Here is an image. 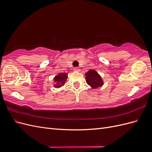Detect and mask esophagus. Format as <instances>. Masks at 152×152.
<instances>
[{"mask_svg":"<svg viewBox=\"0 0 152 152\" xmlns=\"http://www.w3.org/2000/svg\"><path fill=\"white\" fill-rule=\"evenodd\" d=\"M73 70H74L75 72H80V69L79 67H74L73 68Z\"/></svg>","mask_w":152,"mask_h":152,"instance_id":"1","label":"esophagus"}]
</instances>
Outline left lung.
<instances>
[{
	"mask_svg": "<svg viewBox=\"0 0 152 152\" xmlns=\"http://www.w3.org/2000/svg\"><path fill=\"white\" fill-rule=\"evenodd\" d=\"M86 76L87 83L94 89L98 88L103 84L102 78L95 70H89L86 73Z\"/></svg>",
	"mask_w": 152,
	"mask_h": 152,
	"instance_id": "8db88e82",
	"label": "left lung"
}]
</instances>
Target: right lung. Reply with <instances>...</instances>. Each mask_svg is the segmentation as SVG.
I'll use <instances>...</instances> for the list:
<instances>
[{"mask_svg": "<svg viewBox=\"0 0 152 152\" xmlns=\"http://www.w3.org/2000/svg\"><path fill=\"white\" fill-rule=\"evenodd\" d=\"M67 76H68L67 73H63L55 77V78L54 79V82H55L54 86L56 87H59L61 86H63L64 84H65V82L66 80Z\"/></svg>", "mask_w": 152, "mask_h": 152, "instance_id": "obj_1", "label": "right lung"}]
</instances>
